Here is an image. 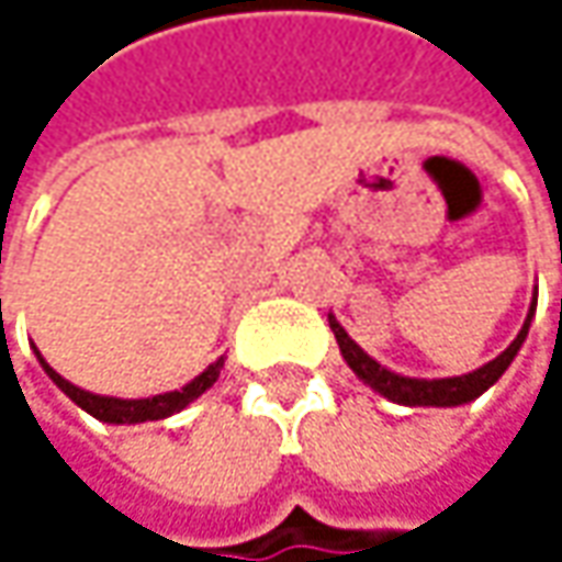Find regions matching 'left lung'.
Wrapping results in <instances>:
<instances>
[{
    "label": "left lung",
    "mask_w": 562,
    "mask_h": 562,
    "mask_svg": "<svg viewBox=\"0 0 562 562\" xmlns=\"http://www.w3.org/2000/svg\"><path fill=\"white\" fill-rule=\"evenodd\" d=\"M533 305H537V299H533ZM533 305H530L527 322H524V328L517 331V338L507 345L505 351H502L495 361H488L485 368H479V371H472V374H462V378H442V381L400 378V374H393V371H387V368H381L371 355H364V351L348 338V331H345L331 315H328V325H331V331H335V338H338V348H341V355H345L348 368H351L364 384H371L374 391L384 393L387 400H393V403H403V406H459V403H469V400L482 396V393L488 391V387L505 374L507 364L514 361V355L520 351V345H524V338H527Z\"/></svg>",
    "instance_id": "left-lung-1"
}]
</instances>
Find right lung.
Wrapping results in <instances>:
<instances>
[{"mask_svg": "<svg viewBox=\"0 0 562 562\" xmlns=\"http://www.w3.org/2000/svg\"><path fill=\"white\" fill-rule=\"evenodd\" d=\"M38 361L45 364L42 355H38ZM221 368H224V358L214 361L204 374H198V378H194L191 384H184L181 391L159 393V396H149V400H116V396H100V393L80 391V387H74L70 381H64L55 368L45 364L48 378L55 381L57 387L67 393L80 409H87L90 416H97V419H103V423H146V419H166L171 413L184 409L194 396H201V393L207 391V387L217 381Z\"/></svg>", "mask_w": 562, "mask_h": 562, "instance_id": "add662e5", "label": "right lung"}]
</instances>
